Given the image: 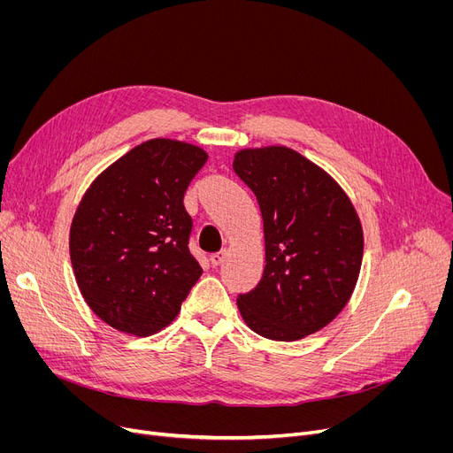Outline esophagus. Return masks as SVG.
Returning a JSON list of instances; mask_svg holds the SVG:
<instances>
[{
    "instance_id": "obj_1",
    "label": "esophagus",
    "mask_w": 453,
    "mask_h": 453,
    "mask_svg": "<svg viewBox=\"0 0 453 453\" xmlns=\"http://www.w3.org/2000/svg\"><path fill=\"white\" fill-rule=\"evenodd\" d=\"M226 255H227V251L226 250H222V251H219V253H212L211 255V265L212 266H220L224 260H226Z\"/></svg>"
}]
</instances>
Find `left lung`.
Masks as SVG:
<instances>
[{"label":"left lung","mask_w":453,"mask_h":453,"mask_svg":"<svg viewBox=\"0 0 453 453\" xmlns=\"http://www.w3.org/2000/svg\"><path fill=\"white\" fill-rule=\"evenodd\" d=\"M233 169L265 220L266 266L236 299L257 334L296 342L326 326L349 303L364 257V231L343 188L287 147L246 149Z\"/></svg>","instance_id":"8db88e82"}]
</instances>
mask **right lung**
Returning a JSON list of instances; mask_svg holds the SVG:
<instances>
[{"instance_id": "right-lung-1", "label": "right lung", "mask_w": 453, "mask_h": 453, "mask_svg": "<svg viewBox=\"0 0 453 453\" xmlns=\"http://www.w3.org/2000/svg\"><path fill=\"white\" fill-rule=\"evenodd\" d=\"M205 161L200 147L150 139L86 190L71 222V265L82 297L110 326L154 334L174 321L200 279L183 195Z\"/></svg>"}]
</instances>
